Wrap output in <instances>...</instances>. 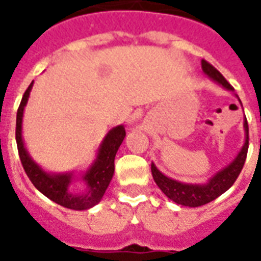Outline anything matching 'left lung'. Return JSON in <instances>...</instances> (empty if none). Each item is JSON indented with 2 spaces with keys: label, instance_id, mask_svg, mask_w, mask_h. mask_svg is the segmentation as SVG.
I'll return each mask as SVG.
<instances>
[{
  "label": "left lung",
  "instance_id": "8db88e82",
  "mask_svg": "<svg viewBox=\"0 0 261 261\" xmlns=\"http://www.w3.org/2000/svg\"><path fill=\"white\" fill-rule=\"evenodd\" d=\"M202 71L213 78L215 82H218L219 85H222L229 91H233V88L230 86L228 81L225 80L224 75L219 72L218 69L214 65H211L208 61L202 60L201 61ZM245 131H246V141L245 145L241 149V152L238 153L235 161L230 165H228L225 169L218 172L214 176L211 180L208 181L207 185H186V183H180L176 181L170 177H166L164 173H161L155 165H151V172H152V177L158 187L164 192L166 197H169L172 201L177 202L180 205H186V207H200L207 202H211L219 197L222 193H225L229 189L238 176L243 169V165L246 161L247 148H249V125H247V120L245 119Z\"/></svg>",
  "mask_w": 261,
  "mask_h": 261
}]
</instances>
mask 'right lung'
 <instances>
[{
    "mask_svg": "<svg viewBox=\"0 0 261 261\" xmlns=\"http://www.w3.org/2000/svg\"><path fill=\"white\" fill-rule=\"evenodd\" d=\"M32 85H33V82L26 89L23 97L20 100L18 113H16V130H15L18 152H19L20 162H22L26 175L39 192L43 193L51 201L57 202L63 207L81 211V210H88V208L96 205L97 202L102 200L103 194H105L109 183L113 177L114 156H116L117 149L124 140V127L117 125L106 136L105 141L99 148V153H97L95 164L92 165L91 169L88 170L82 177L86 183L85 192L81 193V194L72 193L69 190V183L72 180L71 173L48 175L39 168V165L32 161L29 153L25 149V145L22 141V116H23V109H25L28 97L31 93Z\"/></svg>",
    "mask_w": 261,
    "mask_h": 261,
    "instance_id": "add662e5",
    "label": "right lung"
}]
</instances>
